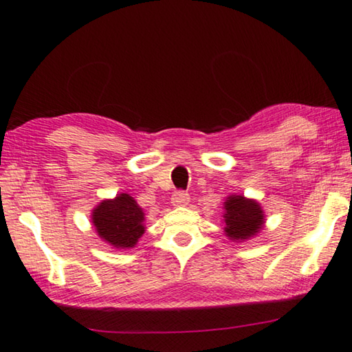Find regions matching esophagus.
<instances>
[{"mask_svg":"<svg viewBox=\"0 0 352 352\" xmlns=\"http://www.w3.org/2000/svg\"><path fill=\"white\" fill-rule=\"evenodd\" d=\"M189 194L184 192V190H177V192L172 195V205L174 206H186L189 204Z\"/></svg>","mask_w":352,"mask_h":352,"instance_id":"1","label":"esophagus"}]
</instances>
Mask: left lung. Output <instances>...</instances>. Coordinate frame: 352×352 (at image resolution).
<instances>
[{
	"instance_id": "obj_1",
	"label": "left lung",
	"mask_w": 352,
	"mask_h": 352,
	"mask_svg": "<svg viewBox=\"0 0 352 352\" xmlns=\"http://www.w3.org/2000/svg\"><path fill=\"white\" fill-rule=\"evenodd\" d=\"M225 234L231 241H247L264 226V211L256 200L243 195H230L223 201Z\"/></svg>"
}]
</instances>
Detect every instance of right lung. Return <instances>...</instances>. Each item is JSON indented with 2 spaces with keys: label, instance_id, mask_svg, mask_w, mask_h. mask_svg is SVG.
I'll list each match as a JSON object with an SVG mask.
<instances>
[{
  "label": "right lung",
  "instance_id": "obj_1",
  "mask_svg": "<svg viewBox=\"0 0 352 352\" xmlns=\"http://www.w3.org/2000/svg\"><path fill=\"white\" fill-rule=\"evenodd\" d=\"M91 222L100 239L115 248H133L144 234V212L129 194L102 200L94 208Z\"/></svg>",
  "mask_w": 352,
  "mask_h": 352
}]
</instances>
